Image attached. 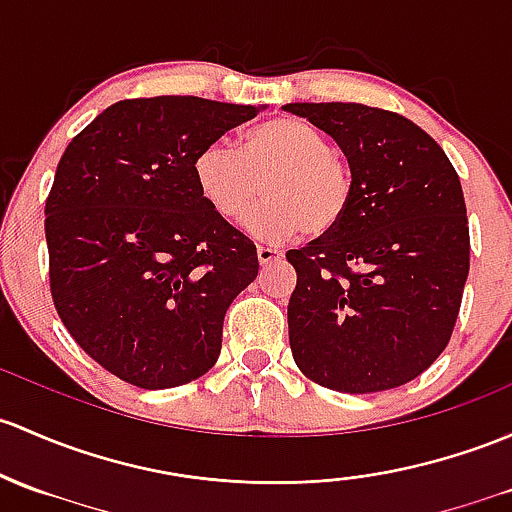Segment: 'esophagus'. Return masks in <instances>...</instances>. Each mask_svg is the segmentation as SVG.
I'll list each match as a JSON object with an SVG mask.
<instances>
[{
	"label": "esophagus",
	"instance_id": "34e87169",
	"mask_svg": "<svg viewBox=\"0 0 512 512\" xmlns=\"http://www.w3.org/2000/svg\"><path fill=\"white\" fill-rule=\"evenodd\" d=\"M279 257H282V250H277V247L272 245L257 247V260H260V265H272V262L279 260Z\"/></svg>",
	"mask_w": 512,
	"mask_h": 512
}]
</instances>
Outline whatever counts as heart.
Returning a JSON list of instances; mask_svg holds the SVG:
<instances>
[{
    "mask_svg": "<svg viewBox=\"0 0 512 512\" xmlns=\"http://www.w3.org/2000/svg\"><path fill=\"white\" fill-rule=\"evenodd\" d=\"M265 201L245 220L247 233L284 240L309 228H336L353 196L348 164L331 152V142L309 122L274 117L247 127L238 149L208 144L193 159V179L203 201L223 220H240L255 201L257 181Z\"/></svg>",
    "mask_w": 512,
    "mask_h": 512,
    "instance_id": "b5f03b06",
    "label": "heart"
}]
</instances>
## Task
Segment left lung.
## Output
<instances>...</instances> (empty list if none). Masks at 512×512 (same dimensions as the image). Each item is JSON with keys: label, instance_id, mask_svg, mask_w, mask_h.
Listing matches in <instances>:
<instances>
[{"label": "left lung", "instance_id": "obj_1", "mask_svg": "<svg viewBox=\"0 0 512 512\" xmlns=\"http://www.w3.org/2000/svg\"><path fill=\"white\" fill-rule=\"evenodd\" d=\"M346 154L353 196L336 228L289 250L299 370L365 395L422 375L449 343L469 277L464 191L444 149L407 117L358 102H292Z\"/></svg>", "mask_w": 512, "mask_h": 512}]
</instances>
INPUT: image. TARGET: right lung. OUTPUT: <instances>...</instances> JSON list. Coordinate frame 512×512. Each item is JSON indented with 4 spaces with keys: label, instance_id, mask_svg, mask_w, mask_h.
I'll use <instances>...</instances> for the list:
<instances>
[{
    "label": "right lung",
    "instance_id": "1",
    "mask_svg": "<svg viewBox=\"0 0 512 512\" xmlns=\"http://www.w3.org/2000/svg\"><path fill=\"white\" fill-rule=\"evenodd\" d=\"M255 105L120 100L75 134L46 198L51 297L107 373L144 390L213 368L228 306L257 277V247L203 201L193 159Z\"/></svg>",
    "mask_w": 512,
    "mask_h": 512
}]
</instances>
